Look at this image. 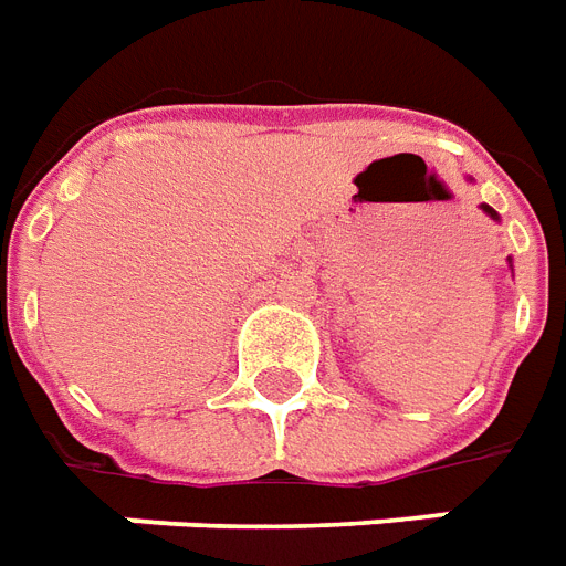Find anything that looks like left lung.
Segmentation results:
<instances>
[{
    "label": "left lung",
    "mask_w": 566,
    "mask_h": 566,
    "mask_svg": "<svg viewBox=\"0 0 566 566\" xmlns=\"http://www.w3.org/2000/svg\"><path fill=\"white\" fill-rule=\"evenodd\" d=\"M484 210H486V213H490V216H493V219H499V213H495L493 207H486V205H484Z\"/></svg>",
    "instance_id": "8db88e82"
}]
</instances>
